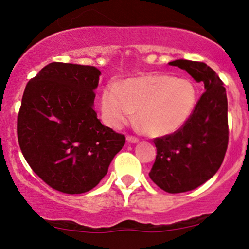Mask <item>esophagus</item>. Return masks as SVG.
Listing matches in <instances>:
<instances>
[{"label": "esophagus", "instance_id": "34e87169", "mask_svg": "<svg viewBox=\"0 0 249 249\" xmlns=\"http://www.w3.org/2000/svg\"><path fill=\"white\" fill-rule=\"evenodd\" d=\"M127 142H129V144H137V142H139V139L134 137V136H127Z\"/></svg>", "mask_w": 249, "mask_h": 249}]
</instances>
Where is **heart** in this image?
I'll return each mask as SVG.
<instances>
[{
	"label": "heart",
	"instance_id": "1",
	"mask_svg": "<svg viewBox=\"0 0 249 249\" xmlns=\"http://www.w3.org/2000/svg\"><path fill=\"white\" fill-rule=\"evenodd\" d=\"M197 104V89L188 79L168 74H147L122 84L111 83L102 93L103 120L121 128L137 110V120L152 137H164L178 131Z\"/></svg>",
	"mask_w": 249,
	"mask_h": 249
}]
</instances>
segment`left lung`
<instances>
[{
  "label": "left lung",
  "mask_w": 249,
  "mask_h": 249,
  "mask_svg": "<svg viewBox=\"0 0 249 249\" xmlns=\"http://www.w3.org/2000/svg\"><path fill=\"white\" fill-rule=\"evenodd\" d=\"M169 64L186 70L205 89L186 124L154 142L158 155L149 178L177 194L205 183L222 164L229 139L228 100L223 83L206 63L180 59Z\"/></svg>",
  "instance_id": "1"
}]
</instances>
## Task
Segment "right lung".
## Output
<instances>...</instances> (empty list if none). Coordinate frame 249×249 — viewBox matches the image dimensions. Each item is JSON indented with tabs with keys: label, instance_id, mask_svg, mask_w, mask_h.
<instances>
[{
	"label": "right lung",
	"instance_id": "1",
	"mask_svg": "<svg viewBox=\"0 0 249 249\" xmlns=\"http://www.w3.org/2000/svg\"><path fill=\"white\" fill-rule=\"evenodd\" d=\"M101 71L52 62L29 80L18 115V141L33 171L53 189L89 192L107 173L125 137L94 110Z\"/></svg>",
	"mask_w": 249,
	"mask_h": 249
}]
</instances>
